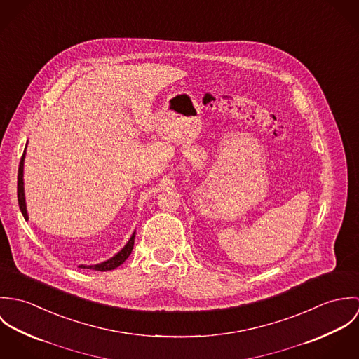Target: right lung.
<instances>
[{
    "label": "right lung",
    "instance_id": "1",
    "mask_svg": "<svg viewBox=\"0 0 359 359\" xmlns=\"http://www.w3.org/2000/svg\"><path fill=\"white\" fill-rule=\"evenodd\" d=\"M25 154H26V149L23 152V156L20 158V164H19V171H18V202H19V208L25 217V219H29L27 215V210H26V201H25V188H23V161H25ZM134 239H135V232L133 233V236L130 238V241L127 242V245L116 255L111 257L107 261H103L101 264L97 265H80V268H88V269H95V271H111L114 268H117L118 265H121L128 256L133 252L134 248Z\"/></svg>",
    "mask_w": 359,
    "mask_h": 359
}]
</instances>
